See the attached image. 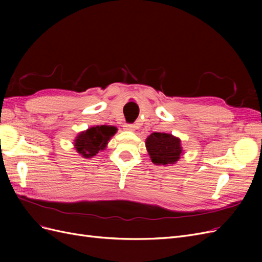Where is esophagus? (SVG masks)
I'll return each instance as SVG.
<instances>
[{
  "label": "esophagus",
  "mask_w": 262,
  "mask_h": 262,
  "mask_svg": "<svg viewBox=\"0 0 262 262\" xmlns=\"http://www.w3.org/2000/svg\"><path fill=\"white\" fill-rule=\"evenodd\" d=\"M123 129L125 130V131H134L136 130V125H133V124H128V123H125L124 125H123Z\"/></svg>",
  "instance_id": "esophagus-1"
}]
</instances>
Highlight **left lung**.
I'll return each mask as SVG.
<instances>
[{
  "mask_svg": "<svg viewBox=\"0 0 262 262\" xmlns=\"http://www.w3.org/2000/svg\"><path fill=\"white\" fill-rule=\"evenodd\" d=\"M145 146L155 165L170 166L176 164L182 156L181 140L171 133L153 132L145 140Z\"/></svg>",
  "mask_w": 262,
  "mask_h": 262,
  "instance_id": "left-lung-1",
  "label": "left lung"
}]
</instances>
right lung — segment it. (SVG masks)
Returning a JSON list of instances; mask_svg holds the SVG:
<instances>
[{
    "label": "right lung",
    "instance_id": "right-lung-1",
    "mask_svg": "<svg viewBox=\"0 0 262 262\" xmlns=\"http://www.w3.org/2000/svg\"><path fill=\"white\" fill-rule=\"evenodd\" d=\"M114 125H94L80 132L74 140V147L84 158H92L107 147L108 142L117 133Z\"/></svg>",
    "mask_w": 262,
    "mask_h": 262
}]
</instances>
